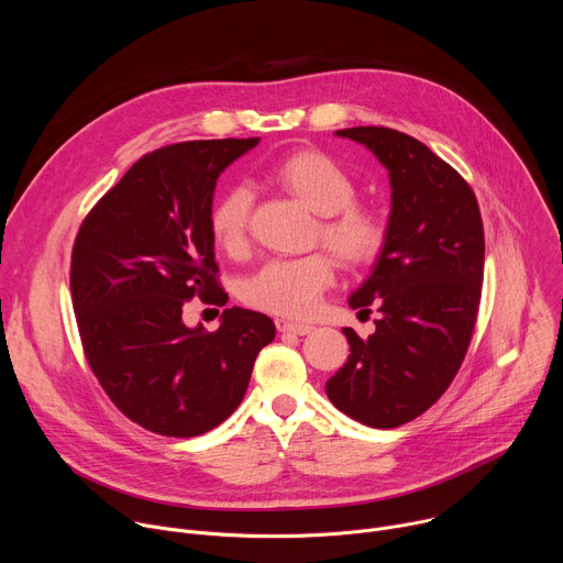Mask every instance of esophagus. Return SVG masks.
Here are the masks:
<instances>
[{
    "label": "esophagus",
    "instance_id": "esophagus-1",
    "mask_svg": "<svg viewBox=\"0 0 563 563\" xmlns=\"http://www.w3.org/2000/svg\"><path fill=\"white\" fill-rule=\"evenodd\" d=\"M276 328H278V332H287V334H296V336H305L313 330L307 323H291V320H278Z\"/></svg>",
    "mask_w": 563,
    "mask_h": 563
}]
</instances>
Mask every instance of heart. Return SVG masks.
Returning <instances> with one entry per match:
<instances>
[{"label": "heart", "instance_id": "b5f03b06", "mask_svg": "<svg viewBox=\"0 0 563 563\" xmlns=\"http://www.w3.org/2000/svg\"><path fill=\"white\" fill-rule=\"evenodd\" d=\"M267 178L318 213L316 238L347 267L374 263L387 240L383 216L356 200V180L325 151L305 148L280 157L267 169ZM252 191L243 185L229 187L213 205L209 229L213 243L229 256L250 247ZM334 283V261L328 254L302 258H276L252 274L240 289L243 300L256 309L285 316H309L320 296Z\"/></svg>", "mask_w": 563, "mask_h": 563}]
</instances>
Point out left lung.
<instances>
[{"label": "left lung", "instance_id": "1", "mask_svg": "<svg viewBox=\"0 0 563 563\" xmlns=\"http://www.w3.org/2000/svg\"><path fill=\"white\" fill-rule=\"evenodd\" d=\"M365 144L389 172L385 247L350 307H378L376 332L352 328L345 365L328 380L332 404L369 428H398L456 376L476 323L484 283V222L470 185L417 137L387 126L336 131ZM358 311V313H361Z\"/></svg>", "mask_w": 563, "mask_h": 563}]
</instances>
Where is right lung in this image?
Masks as SVG:
<instances>
[{
  "mask_svg": "<svg viewBox=\"0 0 563 563\" xmlns=\"http://www.w3.org/2000/svg\"><path fill=\"white\" fill-rule=\"evenodd\" d=\"M261 137L155 148L77 231L70 296L87 361L115 408L163 437H198L243 400L276 336L261 311L229 307L216 332L187 328L194 296L224 305L209 216L218 176Z\"/></svg>",
  "mask_w": 563,
  "mask_h": 563,
  "instance_id": "right-lung-1",
  "label": "right lung"
}]
</instances>
